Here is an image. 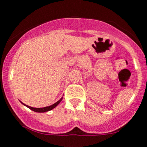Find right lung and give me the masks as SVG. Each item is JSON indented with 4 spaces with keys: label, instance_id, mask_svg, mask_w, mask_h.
I'll return each mask as SVG.
<instances>
[{
    "label": "right lung",
    "instance_id": "right-lung-1",
    "mask_svg": "<svg viewBox=\"0 0 147 147\" xmlns=\"http://www.w3.org/2000/svg\"><path fill=\"white\" fill-rule=\"evenodd\" d=\"M62 98H61L59 100V101H57V102H56V103H54V105H51V106H49V107H41V108H36V107H30V106H28V105H25V106H26L27 107H28V108L30 109V110H33V111H34V112H37V113H45V112H48V111H49V110H51L52 109H54V107H56L58 105H59V103H60V102L62 101Z\"/></svg>",
    "mask_w": 147,
    "mask_h": 147
}]
</instances>
